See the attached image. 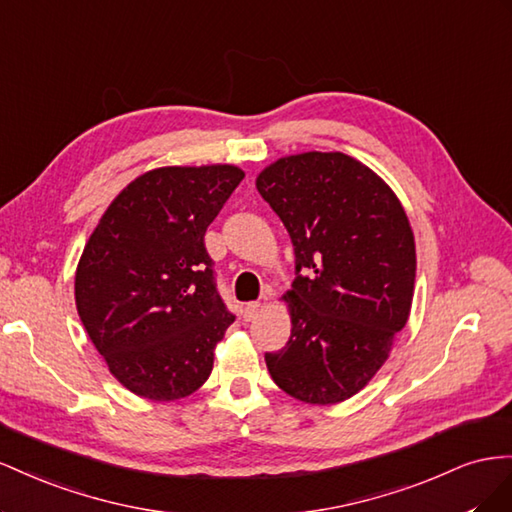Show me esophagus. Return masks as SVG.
Wrapping results in <instances>:
<instances>
[{"mask_svg": "<svg viewBox=\"0 0 512 512\" xmlns=\"http://www.w3.org/2000/svg\"><path fill=\"white\" fill-rule=\"evenodd\" d=\"M259 311H261V304L259 302H248V304H244L242 317H244V321H251V319L257 317Z\"/></svg>", "mask_w": 512, "mask_h": 512, "instance_id": "34e87169", "label": "esophagus"}]
</instances>
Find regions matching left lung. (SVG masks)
Wrapping results in <instances>:
<instances>
[{
  "mask_svg": "<svg viewBox=\"0 0 512 512\" xmlns=\"http://www.w3.org/2000/svg\"><path fill=\"white\" fill-rule=\"evenodd\" d=\"M257 191L296 253L291 337L266 364L294 399L354 397L386 362L410 317L416 246L388 184L341 152H306L259 173Z\"/></svg>",
  "mask_w": 512,
  "mask_h": 512,
  "instance_id": "1",
  "label": "left lung"
}]
</instances>
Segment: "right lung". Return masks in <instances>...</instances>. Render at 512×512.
Returning <instances> with one entry per match:
<instances>
[{
	"instance_id": "obj_1",
	"label": "right lung",
	"mask_w": 512,
	"mask_h": 512,
	"mask_svg": "<svg viewBox=\"0 0 512 512\" xmlns=\"http://www.w3.org/2000/svg\"><path fill=\"white\" fill-rule=\"evenodd\" d=\"M242 178L233 165L143 173L83 248L79 317L109 371L139 397L182 399L212 373L236 315L218 294L203 236Z\"/></svg>"
}]
</instances>
